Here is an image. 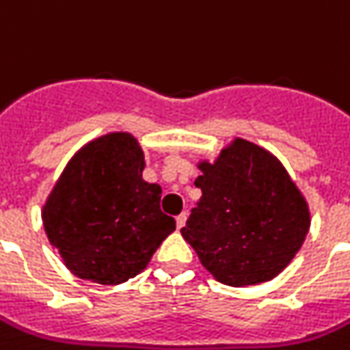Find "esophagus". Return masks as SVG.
<instances>
[{"label": "esophagus", "mask_w": 350, "mask_h": 350, "mask_svg": "<svg viewBox=\"0 0 350 350\" xmlns=\"http://www.w3.org/2000/svg\"><path fill=\"white\" fill-rule=\"evenodd\" d=\"M186 218H187L186 213H180V215L175 218V221H177V229H182V227H184V224H186Z\"/></svg>", "instance_id": "obj_1"}]
</instances>
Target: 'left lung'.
Wrapping results in <instances>:
<instances>
[{
  "instance_id": "8db88e82",
  "label": "left lung",
  "mask_w": 350,
  "mask_h": 350,
  "mask_svg": "<svg viewBox=\"0 0 350 350\" xmlns=\"http://www.w3.org/2000/svg\"><path fill=\"white\" fill-rule=\"evenodd\" d=\"M202 198L180 232L198 259L227 286L267 282L299 252L310 209L270 152L234 139L215 163H200Z\"/></svg>"
}]
</instances>
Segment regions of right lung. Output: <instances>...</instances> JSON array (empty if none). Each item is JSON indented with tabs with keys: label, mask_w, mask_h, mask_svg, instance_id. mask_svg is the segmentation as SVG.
I'll return each mask as SVG.
<instances>
[{
	"label": "right lung",
	"mask_w": 350,
	"mask_h": 350,
	"mask_svg": "<svg viewBox=\"0 0 350 350\" xmlns=\"http://www.w3.org/2000/svg\"><path fill=\"white\" fill-rule=\"evenodd\" d=\"M137 141L112 132L68 163L42 209L48 239L80 279L121 284L146 268L175 230L161 211V186L144 182Z\"/></svg>",
	"instance_id": "right-lung-1"
}]
</instances>
